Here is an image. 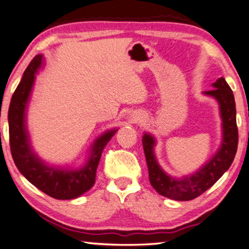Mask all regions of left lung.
Listing matches in <instances>:
<instances>
[{"mask_svg": "<svg viewBox=\"0 0 249 249\" xmlns=\"http://www.w3.org/2000/svg\"><path fill=\"white\" fill-rule=\"evenodd\" d=\"M214 89L205 91L218 101L222 119V142L217 154L199 171L190 176L174 178L167 175L158 165L154 154L155 138L149 133L142 137L149 181L160 196L176 201H190L201 196L221 178L232 164L238 146V128L236 122V103L233 93L223 77L212 84Z\"/></svg>", "mask_w": 249, "mask_h": 249, "instance_id": "1", "label": "left lung"}]
</instances>
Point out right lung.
Masks as SVG:
<instances>
[{"instance_id": "add662e5", "label": "right lung", "mask_w": 249, "mask_h": 249, "mask_svg": "<svg viewBox=\"0 0 249 249\" xmlns=\"http://www.w3.org/2000/svg\"><path fill=\"white\" fill-rule=\"evenodd\" d=\"M41 63V55H37L31 60L11 99L8 116L11 154L21 174L47 196L58 200L75 199L94 185L101 155L118 129L107 131L95 140L91 155L83 167L70 171L47 166L32 150L26 128L29 96L35 82V74L40 68Z\"/></svg>"}]
</instances>
